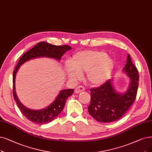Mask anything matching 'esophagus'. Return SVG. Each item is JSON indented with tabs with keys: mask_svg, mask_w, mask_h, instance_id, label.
<instances>
[{
	"mask_svg": "<svg viewBox=\"0 0 152 152\" xmlns=\"http://www.w3.org/2000/svg\"><path fill=\"white\" fill-rule=\"evenodd\" d=\"M85 90H86V88H85V87H83V86H78L77 87L75 88L74 92L75 94H79L83 92V91H84Z\"/></svg>",
	"mask_w": 152,
	"mask_h": 152,
	"instance_id": "34e87169",
	"label": "esophagus"
}]
</instances>
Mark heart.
I'll return each mask as SVG.
<instances>
[{"label":"heart","mask_w":152,"mask_h":152,"mask_svg":"<svg viewBox=\"0 0 152 152\" xmlns=\"http://www.w3.org/2000/svg\"><path fill=\"white\" fill-rule=\"evenodd\" d=\"M65 66L66 76L72 82L80 80L86 72V79L90 86L96 87L104 83L114 69L115 60L102 51L86 50L75 53Z\"/></svg>","instance_id":"obj_1"}]
</instances>
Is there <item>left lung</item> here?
<instances>
[{"label": "left lung", "mask_w": 152, "mask_h": 152, "mask_svg": "<svg viewBox=\"0 0 152 152\" xmlns=\"http://www.w3.org/2000/svg\"><path fill=\"white\" fill-rule=\"evenodd\" d=\"M122 71L130 77L129 86L125 92H118L115 90L113 79L108 80L101 87L90 90L91 99L88 113L99 122L109 123L118 120L129 110L135 100L139 76L129 54Z\"/></svg>", "instance_id": "obj_1"}]
</instances>
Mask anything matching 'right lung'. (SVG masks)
Returning a JSON list of instances; mask_svg holds the SVG:
<instances>
[{"mask_svg": "<svg viewBox=\"0 0 152 152\" xmlns=\"http://www.w3.org/2000/svg\"><path fill=\"white\" fill-rule=\"evenodd\" d=\"M71 49L72 47L69 45L57 46L41 42L24 53L20 58L13 72V95L14 100L22 113L31 122L38 124H46L57 118L64 109L66 99L74 93V89L60 90L54 101L45 108L40 110L28 108L20 102L15 92V77L18 70L25 62L36 58L47 57L60 61L64 54Z\"/></svg>", "mask_w": 152, "mask_h": 152, "instance_id": "1", "label": "right lung"}]
</instances>
